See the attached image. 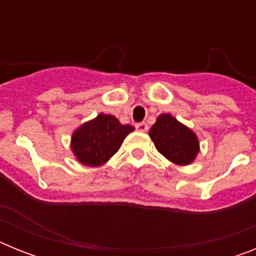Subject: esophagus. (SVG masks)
<instances>
[{
    "label": "esophagus",
    "mask_w": 256,
    "mask_h": 256,
    "mask_svg": "<svg viewBox=\"0 0 256 256\" xmlns=\"http://www.w3.org/2000/svg\"><path fill=\"white\" fill-rule=\"evenodd\" d=\"M136 130H138V132H148V126L146 123H138V124H136Z\"/></svg>",
    "instance_id": "34e87169"
}]
</instances>
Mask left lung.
I'll use <instances>...</instances> for the list:
<instances>
[{
  "mask_svg": "<svg viewBox=\"0 0 256 256\" xmlns=\"http://www.w3.org/2000/svg\"><path fill=\"white\" fill-rule=\"evenodd\" d=\"M148 136L158 151L173 164H191L200 151L195 132L170 114L159 115Z\"/></svg>",
  "mask_w": 256,
  "mask_h": 256,
  "instance_id": "1",
  "label": "left lung"
}]
</instances>
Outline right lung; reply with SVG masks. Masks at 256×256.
Here are the masks:
<instances>
[{"instance_id":"1","label":"right lung","mask_w":256,"mask_h":256,"mask_svg":"<svg viewBox=\"0 0 256 256\" xmlns=\"http://www.w3.org/2000/svg\"><path fill=\"white\" fill-rule=\"evenodd\" d=\"M133 130L134 126H124L114 115L98 114L74 130L70 148L83 165L101 166L112 159L124 138Z\"/></svg>"}]
</instances>
